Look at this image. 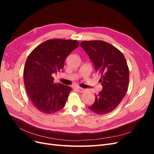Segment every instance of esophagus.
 <instances>
[{
	"label": "esophagus",
	"mask_w": 154,
	"mask_h": 154,
	"mask_svg": "<svg viewBox=\"0 0 154 154\" xmlns=\"http://www.w3.org/2000/svg\"><path fill=\"white\" fill-rule=\"evenodd\" d=\"M76 90H77L79 92H81V93H83V92H84L85 91V89H83V88H80V87H76Z\"/></svg>",
	"instance_id": "obj_1"
}]
</instances>
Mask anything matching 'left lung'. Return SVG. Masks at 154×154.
<instances>
[{
    "mask_svg": "<svg viewBox=\"0 0 154 154\" xmlns=\"http://www.w3.org/2000/svg\"><path fill=\"white\" fill-rule=\"evenodd\" d=\"M82 48L94 63L101 78L103 89L88 107L98 115L113 111L124 98L129 85V69L123 54L112 45L102 40L82 41Z\"/></svg>",
    "mask_w": 154,
    "mask_h": 154,
    "instance_id": "8db88e82",
    "label": "left lung"
}]
</instances>
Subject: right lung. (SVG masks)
Wrapping results in <instances>:
<instances>
[{"label":"right lung","mask_w":154,"mask_h":154,"mask_svg":"<svg viewBox=\"0 0 154 154\" xmlns=\"http://www.w3.org/2000/svg\"><path fill=\"white\" fill-rule=\"evenodd\" d=\"M79 45L74 40H48L27 57L24 69V85L30 100L41 112L54 114L66 105L72 88L54 83L53 74L63 70L65 60Z\"/></svg>","instance_id":"obj_1"}]
</instances>
